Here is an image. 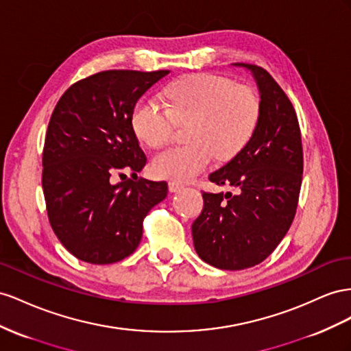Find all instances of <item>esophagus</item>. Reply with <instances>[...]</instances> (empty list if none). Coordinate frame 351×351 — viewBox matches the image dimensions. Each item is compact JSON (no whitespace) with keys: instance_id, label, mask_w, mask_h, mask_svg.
Here are the masks:
<instances>
[{"instance_id":"1","label":"esophagus","mask_w":351,"mask_h":351,"mask_svg":"<svg viewBox=\"0 0 351 351\" xmlns=\"http://www.w3.org/2000/svg\"><path fill=\"white\" fill-rule=\"evenodd\" d=\"M182 188H184V185L181 182H176V181L169 182V191L170 193H178V191H181Z\"/></svg>"}]
</instances>
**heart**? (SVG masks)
Wrapping results in <instances>:
<instances>
[{"mask_svg":"<svg viewBox=\"0 0 351 351\" xmlns=\"http://www.w3.org/2000/svg\"><path fill=\"white\" fill-rule=\"evenodd\" d=\"M167 104L139 98L131 125L139 141L158 147L172 136L175 123H185L188 143L167 147L152 162L153 173L175 181H191L213 162L237 156L254 135L262 103L253 88L213 73H194L173 82Z\"/></svg>","mask_w":351,"mask_h":351,"instance_id":"obj_1","label":"heart"}]
</instances>
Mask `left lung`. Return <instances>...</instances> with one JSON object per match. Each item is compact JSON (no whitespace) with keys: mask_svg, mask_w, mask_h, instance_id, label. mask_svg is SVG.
<instances>
[{"mask_svg":"<svg viewBox=\"0 0 351 351\" xmlns=\"http://www.w3.org/2000/svg\"><path fill=\"white\" fill-rule=\"evenodd\" d=\"M252 70L262 116L248 144L208 179L232 193L203 191V212L193 223L197 254L225 270L262 263L291 226L303 178V145L295 110L282 88L263 67Z\"/></svg>","mask_w":351,"mask_h":351,"instance_id":"obj_1","label":"left lung"}]
</instances>
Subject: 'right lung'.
<instances>
[{
    "instance_id": "right-lung-1",
    "label": "right lung",
    "mask_w": 351,
    "mask_h": 351,
    "mask_svg": "<svg viewBox=\"0 0 351 351\" xmlns=\"http://www.w3.org/2000/svg\"><path fill=\"white\" fill-rule=\"evenodd\" d=\"M167 73L91 75L67 89L49 119L43 152L48 220L60 243L82 262L108 265L131 256L144 217L167 195L166 182L136 176L147 157L131 125L138 99ZM113 174L120 183L112 182Z\"/></svg>"
}]
</instances>
